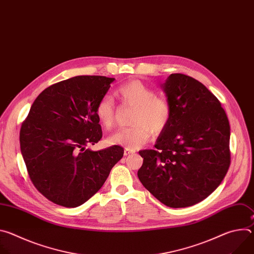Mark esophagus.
I'll return each instance as SVG.
<instances>
[{
  "label": "esophagus",
  "instance_id": "esophagus-1",
  "mask_svg": "<svg viewBox=\"0 0 254 254\" xmlns=\"http://www.w3.org/2000/svg\"><path fill=\"white\" fill-rule=\"evenodd\" d=\"M131 154H134V151H131V150H128V149H125V156H128V155H131Z\"/></svg>",
  "mask_w": 254,
  "mask_h": 254
}]
</instances>
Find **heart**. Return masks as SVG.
<instances>
[{"label": "heart", "mask_w": 254, "mask_h": 254, "mask_svg": "<svg viewBox=\"0 0 254 254\" xmlns=\"http://www.w3.org/2000/svg\"><path fill=\"white\" fill-rule=\"evenodd\" d=\"M117 96L124 102L134 106L130 127H121L108 138L111 143L119 144L128 150L143 146L152 133H162L170 125L173 117L171 101L151 86L139 80H131L116 90ZM116 102L112 95L105 94L97 102L95 115L104 127L115 123Z\"/></svg>", "instance_id": "obj_1"}]
</instances>
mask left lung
<instances>
[{"label": "left lung", "mask_w": 254, "mask_h": 254, "mask_svg": "<svg viewBox=\"0 0 254 254\" xmlns=\"http://www.w3.org/2000/svg\"><path fill=\"white\" fill-rule=\"evenodd\" d=\"M173 106L169 127L143 158L137 177L143 187L172 208L195 205L220 185L230 166V126L208 88L173 73L162 85Z\"/></svg>", "instance_id": "left-lung-1"}]
</instances>
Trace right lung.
I'll return each mask as SVG.
<instances>
[{"label": "right lung", "instance_id": "1", "mask_svg": "<svg viewBox=\"0 0 254 254\" xmlns=\"http://www.w3.org/2000/svg\"><path fill=\"white\" fill-rule=\"evenodd\" d=\"M115 78L75 76L44 89L20 130L21 153L31 182L49 201L80 206L104 184L124 149H86L102 137L95 115L98 100Z\"/></svg>", "mask_w": 254, "mask_h": 254}]
</instances>
